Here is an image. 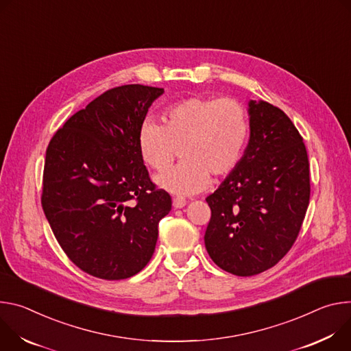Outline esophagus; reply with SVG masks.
Listing matches in <instances>:
<instances>
[{
  "label": "esophagus",
  "mask_w": 351,
  "mask_h": 351,
  "mask_svg": "<svg viewBox=\"0 0 351 351\" xmlns=\"http://www.w3.org/2000/svg\"><path fill=\"white\" fill-rule=\"evenodd\" d=\"M186 205V201H185V198H182V197H176L174 199H173V206L176 208V209H181V208H184Z\"/></svg>",
  "instance_id": "34e87169"
}]
</instances>
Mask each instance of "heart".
<instances>
[{"mask_svg": "<svg viewBox=\"0 0 351 351\" xmlns=\"http://www.w3.org/2000/svg\"><path fill=\"white\" fill-rule=\"evenodd\" d=\"M160 124L146 119L138 130V150L145 165L167 170L181 150L182 163L156 177L163 189L193 195L241 163L250 139V117L234 99L185 97L166 107Z\"/></svg>", "mask_w": 351, "mask_h": 351, "instance_id": "obj_1", "label": "heart"}]
</instances>
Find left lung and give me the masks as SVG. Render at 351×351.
<instances>
[{
  "label": "left lung",
  "instance_id": "obj_1",
  "mask_svg": "<svg viewBox=\"0 0 351 351\" xmlns=\"http://www.w3.org/2000/svg\"><path fill=\"white\" fill-rule=\"evenodd\" d=\"M250 143L206 202L205 247L236 276L275 266L293 247L309 204V163L298 130L279 107L250 101Z\"/></svg>",
  "mask_w": 351,
  "mask_h": 351
}]
</instances>
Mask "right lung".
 <instances>
[{
    "instance_id": "right-lung-1",
    "label": "right lung",
    "mask_w": 351,
    "mask_h": 351,
    "mask_svg": "<svg viewBox=\"0 0 351 351\" xmlns=\"http://www.w3.org/2000/svg\"><path fill=\"white\" fill-rule=\"evenodd\" d=\"M165 89L123 85L75 112L51 138L42 206L66 256L88 275L123 280L150 261L171 197L152 182L138 130Z\"/></svg>"
}]
</instances>
